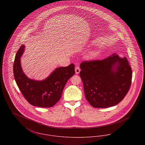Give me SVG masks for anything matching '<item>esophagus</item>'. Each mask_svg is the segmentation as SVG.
Wrapping results in <instances>:
<instances>
[{
    "label": "esophagus",
    "mask_w": 145,
    "mask_h": 145,
    "mask_svg": "<svg viewBox=\"0 0 145 145\" xmlns=\"http://www.w3.org/2000/svg\"><path fill=\"white\" fill-rule=\"evenodd\" d=\"M75 71H76V74H78L79 73V72H80V68H79V67L76 66V69H75Z\"/></svg>",
    "instance_id": "1"
}]
</instances>
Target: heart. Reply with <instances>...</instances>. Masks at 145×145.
Listing matches in <instances>:
<instances>
[{"label": "heart", "instance_id": "heart-1", "mask_svg": "<svg viewBox=\"0 0 145 145\" xmlns=\"http://www.w3.org/2000/svg\"><path fill=\"white\" fill-rule=\"evenodd\" d=\"M97 55V53L96 51H91L86 54V57L88 59H92L96 57Z\"/></svg>", "mask_w": 145, "mask_h": 145}]
</instances>
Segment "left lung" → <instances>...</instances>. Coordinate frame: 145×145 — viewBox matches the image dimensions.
<instances>
[{"mask_svg": "<svg viewBox=\"0 0 145 145\" xmlns=\"http://www.w3.org/2000/svg\"><path fill=\"white\" fill-rule=\"evenodd\" d=\"M80 67L86 99L94 108L117 105L130 89L132 70L125 57L114 54L101 60L84 61Z\"/></svg>", "mask_w": 145, "mask_h": 145, "instance_id": "8db88e82", "label": "left lung"}]
</instances>
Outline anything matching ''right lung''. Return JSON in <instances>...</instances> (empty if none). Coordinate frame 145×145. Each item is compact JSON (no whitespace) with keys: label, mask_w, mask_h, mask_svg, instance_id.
<instances>
[{"label":"right lung","mask_w":145,"mask_h":145,"mask_svg":"<svg viewBox=\"0 0 145 145\" xmlns=\"http://www.w3.org/2000/svg\"><path fill=\"white\" fill-rule=\"evenodd\" d=\"M24 49V46L22 45L14 61L13 70L16 84L31 105L41 108L52 107L60 100L67 82L75 74L74 65L56 69L44 80H32L25 76L21 67L20 57Z\"/></svg>","instance_id":"obj_1"}]
</instances>
